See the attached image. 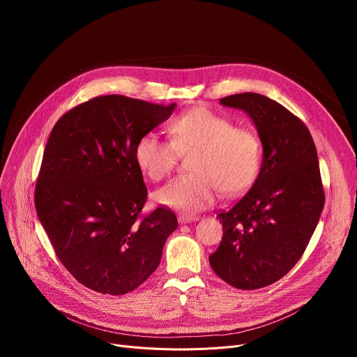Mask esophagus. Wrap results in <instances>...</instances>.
<instances>
[{
  "mask_svg": "<svg viewBox=\"0 0 357 357\" xmlns=\"http://www.w3.org/2000/svg\"><path fill=\"white\" fill-rule=\"evenodd\" d=\"M195 220H198L197 215H186V214H179L178 215V221L181 224H186V222H191V221H195Z\"/></svg>",
  "mask_w": 357,
  "mask_h": 357,
  "instance_id": "obj_1",
  "label": "esophagus"
}]
</instances>
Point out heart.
<instances>
[{"label": "heart", "mask_w": 357, "mask_h": 357, "mask_svg": "<svg viewBox=\"0 0 357 357\" xmlns=\"http://www.w3.org/2000/svg\"><path fill=\"white\" fill-rule=\"evenodd\" d=\"M171 142L146 131L135 144V162L152 181L163 179L176 165L178 150L195 149L194 174L172 179L155 194L158 202L185 213L213 205L221 191L238 195L255 182L261 162V143L250 127L233 126L226 116L195 107L169 124Z\"/></svg>", "instance_id": "heart-1"}]
</instances>
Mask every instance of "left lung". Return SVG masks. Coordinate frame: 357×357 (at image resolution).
<instances>
[{"label":"left lung","mask_w":357,"mask_h":357,"mask_svg":"<svg viewBox=\"0 0 357 357\" xmlns=\"http://www.w3.org/2000/svg\"><path fill=\"white\" fill-rule=\"evenodd\" d=\"M222 105L246 111L264 144L252 188L229 210L213 271L237 289H259L284 278L299 260L324 208L317 149L310 130L289 109L255 92L234 93Z\"/></svg>","instance_id":"left-lung-1"}]
</instances>
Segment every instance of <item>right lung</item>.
Segmentation results:
<instances>
[{
  "mask_svg": "<svg viewBox=\"0 0 357 357\" xmlns=\"http://www.w3.org/2000/svg\"><path fill=\"white\" fill-rule=\"evenodd\" d=\"M174 108L101 96L70 108L52 128L36 181V211L61 264L92 291H135L156 271L178 227L163 205L142 214L147 190L133 155L137 139Z\"/></svg>",
  "mask_w": 357,
  "mask_h": 357,
  "instance_id": "obj_1",
  "label": "right lung"
}]
</instances>
